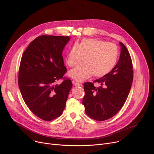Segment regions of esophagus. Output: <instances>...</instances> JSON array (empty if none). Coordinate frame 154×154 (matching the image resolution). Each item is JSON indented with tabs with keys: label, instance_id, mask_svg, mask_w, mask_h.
<instances>
[{
	"label": "esophagus",
	"instance_id": "1",
	"mask_svg": "<svg viewBox=\"0 0 154 154\" xmlns=\"http://www.w3.org/2000/svg\"><path fill=\"white\" fill-rule=\"evenodd\" d=\"M73 85H74L75 86H80L82 84L80 83H79V82H75L74 80H72V81Z\"/></svg>",
	"mask_w": 154,
	"mask_h": 154
}]
</instances>
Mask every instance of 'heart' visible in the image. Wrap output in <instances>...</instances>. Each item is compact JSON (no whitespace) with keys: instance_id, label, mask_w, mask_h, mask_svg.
<instances>
[{"instance_id":"b5f03b06","label":"heart","mask_w":154,"mask_h":154,"mask_svg":"<svg viewBox=\"0 0 154 154\" xmlns=\"http://www.w3.org/2000/svg\"><path fill=\"white\" fill-rule=\"evenodd\" d=\"M119 55L118 47L114 44L97 39H83L78 45L75 43L70 49L66 63L73 67L82 61L85 63L71 70L69 75L82 82L90 77H101L108 74L115 66Z\"/></svg>"}]
</instances>
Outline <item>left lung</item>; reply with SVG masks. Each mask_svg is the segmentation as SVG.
Segmentation results:
<instances>
[{"instance_id":"obj_1","label":"left lung","mask_w":154,"mask_h":154,"mask_svg":"<svg viewBox=\"0 0 154 154\" xmlns=\"http://www.w3.org/2000/svg\"><path fill=\"white\" fill-rule=\"evenodd\" d=\"M119 60L108 74L92 82L84 83L82 103L86 114L103 121L115 116L123 106L131 89L134 78L133 65L130 54L122 42ZM94 82L100 84L97 87Z\"/></svg>"}]
</instances>
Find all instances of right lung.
<instances>
[{
  "mask_svg": "<svg viewBox=\"0 0 154 154\" xmlns=\"http://www.w3.org/2000/svg\"><path fill=\"white\" fill-rule=\"evenodd\" d=\"M69 36L42 35L32 41L22 56L18 84L31 112L45 121L60 116L66 106L72 82H55L67 71L62 52Z\"/></svg>",
  "mask_w": 154,
  "mask_h": 154,
  "instance_id": "add662e5",
  "label": "right lung"
}]
</instances>
